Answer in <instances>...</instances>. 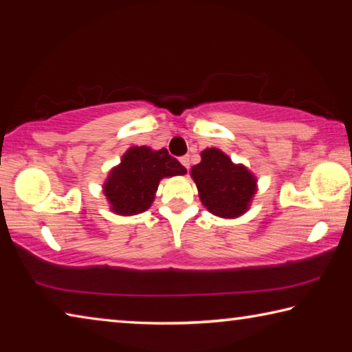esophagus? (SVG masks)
Instances as JSON below:
<instances>
[{
	"label": "esophagus",
	"mask_w": 352,
	"mask_h": 352,
	"mask_svg": "<svg viewBox=\"0 0 352 352\" xmlns=\"http://www.w3.org/2000/svg\"><path fill=\"white\" fill-rule=\"evenodd\" d=\"M180 163L184 166V168L189 169V166H190V163H189V157H182V158H180Z\"/></svg>",
	"instance_id": "obj_1"
}]
</instances>
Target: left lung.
Returning a JSON list of instances; mask_svg holds the SVG:
<instances>
[{
	"label": "left lung",
	"mask_w": 352,
	"mask_h": 352,
	"mask_svg": "<svg viewBox=\"0 0 352 352\" xmlns=\"http://www.w3.org/2000/svg\"><path fill=\"white\" fill-rule=\"evenodd\" d=\"M200 157L201 162L190 168V177L201 204L217 217L243 216L258 190V178L247 166L231 162L220 148L208 147Z\"/></svg>",
	"instance_id": "obj_1"
}]
</instances>
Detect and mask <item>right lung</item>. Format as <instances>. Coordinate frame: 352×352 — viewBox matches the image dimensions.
<instances>
[{
	"instance_id": "add662e5",
	"label": "right lung",
	"mask_w": 352,
	"mask_h": 352,
	"mask_svg": "<svg viewBox=\"0 0 352 352\" xmlns=\"http://www.w3.org/2000/svg\"><path fill=\"white\" fill-rule=\"evenodd\" d=\"M186 169L166 148L129 147L121 163L111 168L102 190L110 211L118 216H136L152 206L163 178L184 175Z\"/></svg>"
}]
</instances>
